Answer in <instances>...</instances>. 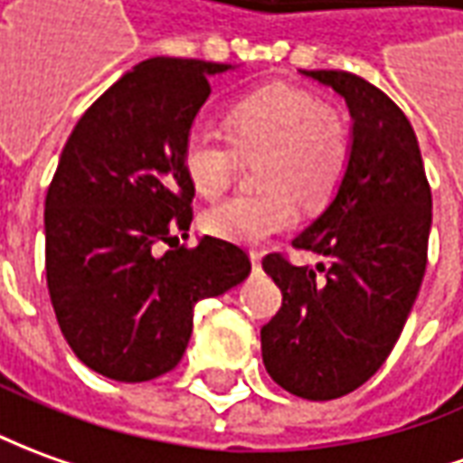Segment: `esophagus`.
I'll use <instances>...</instances> for the list:
<instances>
[{
    "label": "esophagus",
    "mask_w": 463,
    "mask_h": 463,
    "mask_svg": "<svg viewBox=\"0 0 463 463\" xmlns=\"http://www.w3.org/2000/svg\"><path fill=\"white\" fill-rule=\"evenodd\" d=\"M250 260H251V267H254V269L260 272V267H262V254H260V251L251 250L250 251Z\"/></svg>",
    "instance_id": "34e87169"
}]
</instances>
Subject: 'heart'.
<instances>
[{
	"instance_id": "obj_1",
	"label": "heart",
	"mask_w": 463,
	"mask_h": 463,
	"mask_svg": "<svg viewBox=\"0 0 463 463\" xmlns=\"http://www.w3.org/2000/svg\"><path fill=\"white\" fill-rule=\"evenodd\" d=\"M229 138L194 128L184 140L181 161L201 196L224 194L237 176L239 158L257 161V186L213 203L201 216L212 237L260 244L298 222L302 209L317 212L340 191L353 158L347 120L312 92L272 85L251 92L226 113Z\"/></svg>"
}]
</instances>
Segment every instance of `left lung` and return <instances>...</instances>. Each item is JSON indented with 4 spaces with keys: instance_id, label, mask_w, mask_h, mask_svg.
Wrapping results in <instances>:
<instances>
[{
    "instance_id": "obj_1",
    "label": "left lung",
    "mask_w": 463,
    "mask_h": 463,
    "mask_svg": "<svg viewBox=\"0 0 463 463\" xmlns=\"http://www.w3.org/2000/svg\"><path fill=\"white\" fill-rule=\"evenodd\" d=\"M345 98L353 158L333 203L292 247L330 257L298 267L274 251L264 272L282 307L262 327L274 383L307 401H333L385 363L416 302L431 232V186L408 118L383 90L345 70H302Z\"/></svg>"
}]
</instances>
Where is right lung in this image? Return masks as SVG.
<instances>
[{"mask_svg": "<svg viewBox=\"0 0 463 463\" xmlns=\"http://www.w3.org/2000/svg\"><path fill=\"white\" fill-rule=\"evenodd\" d=\"M229 67L146 60L82 113L62 148L44 199L47 289L67 345L105 378L143 383L176 368L196 302L251 272L232 241L178 244L196 194L181 148L212 95L209 75Z\"/></svg>", "mask_w": 463, "mask_h": 463, "instance_id": "right-lung-1", "label": "right lung"}]
</instances>
